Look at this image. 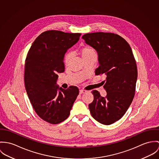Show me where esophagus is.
Here are the masks:
<instances>
[{"label": "esophagus", "instance_id": "1", "mask_svg": "<svg viewBox=\"0 0 159 159\" xmlns=\"http://www.w3.org/2000/svg\"><path fill=\"white\" fill-rule=\"evenodd\" d=\"M86 92H87V91L84 90V89H80V91H79L80 94H84V93H85Z\"/></svg>", "mask_w": 159, "mask_h": 159}]
</instances>
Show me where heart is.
<instances>
[{
    "mask_svg": "<svg viewBox=\"0 0 159 159\" xmlns=\"http://www.w3.org/2000/svg\"><path fill=\"white\" fill-rule=\"evenodd\" d=\"M80 54L82 58H83V60H84L89 57L95 55L96 52L93 48H91L90 47H85V48H83L82 49H81V50L80 51ZM71 56H72V53L70 52H67L65 55L64 62L65 64H67L69 62L70 60L71 59Z\"/></svg>",
    "mask_w": 159,
    "mask_h": 159,
    "instance_id": "obj_1",
    "label": "heart"
}]
</instances>
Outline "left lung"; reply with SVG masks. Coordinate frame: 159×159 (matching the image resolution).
<instances>
[{
  "instance_id": "1",
  "label": "left lung",
  "mask_w": 159,
  "mask_h": 159,
  "mask_svg": "<svg viewBox=\"0 0 159 159\" xmlns=\"http://www.w3.org/2000/svg\"><path fill=\"white\" fill-rule=\"evenodd\" d=\"M82 39L94 48L99 66L96 75H104L106 97L93 90V101L89 104L92 116L99 123L110 125L121 119L130 106L137 80V64L131 48L120 36L96 32L84 35Z\"/></svg>"
}]
</instances>
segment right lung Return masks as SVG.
<instances>
[{
	"label": "right lung",
	"instance_id": "add662e5",
	"mask_svg": "<svg viewBox=\"0 0 159 159\" xmlns=\"http://www.w3.org/2000/svg\"><path fill=\"white\" fill-rule=\"evenodd\" d=\"M80 34L48 30L38 36L27 54L24 81L27 93L37 115L49 123L68 118L79 91L57 84L58 74L65 71L64 57L79 40Z\"/></svg>",
	"mask_w": 159,
	"mask_h": 159
}]
</instances>
